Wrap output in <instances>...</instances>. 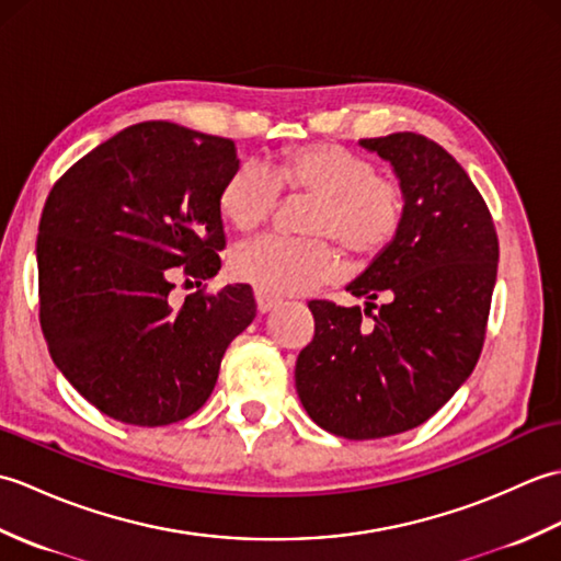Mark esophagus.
<instances>
[{"instance_id": "esophagus-1", "label": "esophagus", "mask_w": 561, "mask_h": 561, "mask_svg": "<svg viewBox=\"0 0 561 561\" xmlns=\"http://www.w3.org/2000/svg\"><path fill=\"white\" fill-rule=\"evenodd\" d=\"M255 301H257V311L260 313H270L272 308H277L282 304L279 296H272V294L262 291V289H255Z\"/></svg>"}]
</instances>
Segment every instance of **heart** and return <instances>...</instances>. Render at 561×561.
I'll return each mask as SVG.
<instances>
[{
  "mask_svg": "<svg viewBox=\"0 0 561 561\" xmlns=\"http://www.w3.org/2000/svg\"><path fill=\"white\" fill-rule=\"evenodd\" d=\"M279 193L311 195L304 231L316 236H265L231 257L236 279L272 296L311 291L342 272L337 241L356 257H376L396 241L404 221V190L392 175L340 145H304L282 151L265 173L238 165L219 190L221 217L238 231H257L279 205Z\"/></svg>",
  "mask_w": 561,
  "mask_h": 561,
  "instance_id": "1",
  "label": "heart"
}]
</instances>
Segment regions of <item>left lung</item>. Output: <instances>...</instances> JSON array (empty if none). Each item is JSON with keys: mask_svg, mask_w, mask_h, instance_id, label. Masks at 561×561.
Segmentation results:
<instances>
[{"mask_svg": "<svg viewBox=\"0 0 561 561\" xmlns=\"http://www.w3.org/2000/svg\"><path fill=\"white\" fill-rule=\"evenodd\" d=\"M362 147L400 178L402 229L347 287L364 311L308 301L316 335L296 362L308 416L352 440L424 424L465 383L482 354L499 262L490 207L444 147L416 133Z\"/></svg>", "mask_w": 561, "mask_h": 561, "instance_id": "8db88e82", "label": "left lung"}]
</instances>
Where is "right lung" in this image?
Returning a JSON list of instances; mask_svg holds the SVG:
<instances>
[{
  "label": "right lung",
  "instance_id": "obj_1",
  "mask_svg": "<svg viewBox=\"0 0 561 561\" xmlns=\"http://www.w3.org/2000/svg\"><path fill=\"white\" fill-rule=\"evenodd\" d=\"M233 169L231 139L147 121L81 157L45 199L43 337L69 383L117 422L195 414L226 347L253 323L248 284H205L221 267L219 190ZM175 278L201 289L175 305Z\"/></svg>",
  "mask_w": 561,
  "mask_h": 561
}]
</instances>
